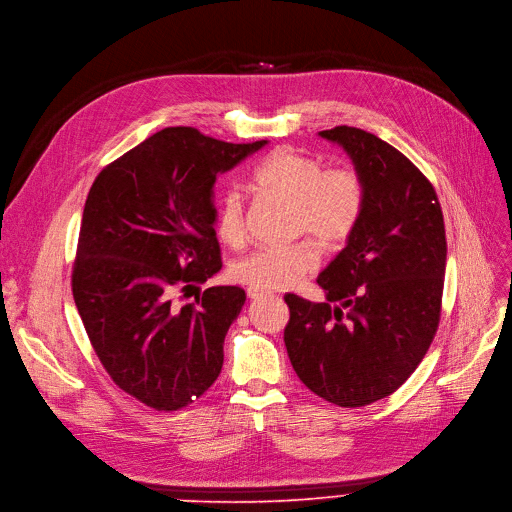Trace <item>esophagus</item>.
Segmentation results:
<instances>
[{
	"mask_svg": "<svg viewBox=\"0 0 512 512\" xmlns=\"http://www.w3.org/2000/svg\"><path fill=\"white\" fill-rule=\"evenodd\" d=\"M249 299H261V297H270L268 291H263V288H249L247 291Z\"/></svg>",
	"mask_w": 512,
	"mask_h": 512,
	"instance_id": "esophagus-1",
	"label": "esophagus"
}]
</instances>
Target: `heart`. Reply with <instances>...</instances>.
<instances>
[{
  "instance_id": "1",
  "label": "heart",
  "mask_w": 512,
  "mask_h": 512,
  "mask_svg": "<svg viewBox=\"0 0 512 512\" xmlns=\"http://www.w3.org/2000/svg\"><path fill=\"white\" fill-rule=\"evenodd\" d=\"M259 192L293 205V232L314 236L326 247L347 242L366 207L362 177L351 167H326L295 148H276L253 171ZM215 232L228 247H240L247 238L244 198L230 190L217 205ZM320 253L314 242L303 240L288 249H259L232 265V276L251 288L276 291L314 272Z\"/></svg>"
}]
</instances>
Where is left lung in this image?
Listing matches in <instances>:
<instances>
[{
	"label": "left lung",
	"mask_w": 512,
	"mask_h": 512,
	"mask_svg": "<svg viewBox=\"0 0 512 512\" xmlns=\"http://www.w3.org/2000/svg\"><path fill=\"white\" fill-rule=\"evenodd\" d=\"M362 177L366 207L345 249L318 276L326 301L284 295L288 358L301 383L341 408L402 387L439 326L446 228L435 188L391 144L358 127L320 131Z\"/></svg>",
	"instance_id": "1"
}]
</instances>
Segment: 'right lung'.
Wrapping results in <instances>:
<instances>
[{"label":"right lung","instance_id":"right-lung-1","mask_svg":"<svg viewBox=\"0 0 512 512\" xmlns=\"http://www.w3.org/2000/svg\"><path fill=\"white\" fill-rule=\"evenodd\" d=\"M167 127L106 165L87 194L73 297L87 337L119 389L173 412L201 397L224 366L240 286H211L177 305V288L221 270L213 186L263 148Z\"/></svg>","mask_w":512,"mask_h":512}]
</instances>
